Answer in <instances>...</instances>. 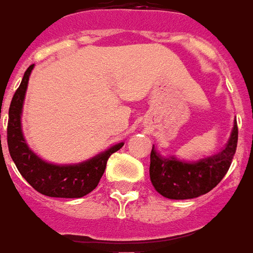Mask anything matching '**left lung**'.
<instances>
[{"instance_id": "left-lung-1", "label": "left lung", "mask_w": 253, "mask_h": 253, "mask_svg": "<svg viewBox=\"0 0 253 253\" xmlns=\"http://www.w3.org/2000/svg\"><path fill=\"white\" fill-rule=\"evenodd\" d=\"M236 147V119L225 147L219 153L199 161L188 163L177 160L174 156L165 159L153 145L149 165L152 184L160 195L172 200L195 199L206 195L223 180L231 167Z\"/></svg>"}]
</instances>
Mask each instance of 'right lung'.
Segmentation results:
<instances>
[{"label": "right lung", "mask_w": 253, "mask_h": 253, "mask_svg": "<svg viewBox=\"0 0 253 253\" xmlns=\"http://www.w3.org/2000/svg\"><path fill=\"white\" fill-rule=\"evenodd\" d=\"M34 65L26 69L20 86L11 98L7 121V147L11 159L20 170L22 177L40 193L49 197L77 199L88 195L97 187L100 178L105 172L106 161L112 153H115L124 145L119 142L109 149L94 156L90 160L79 164L57 165L50 164L36 155L26 144L22 128L21 115L25 100L29 76ZM1 145V136H0Z\"/></svg>", "instance_id": "obj_1"}]
</instances>
